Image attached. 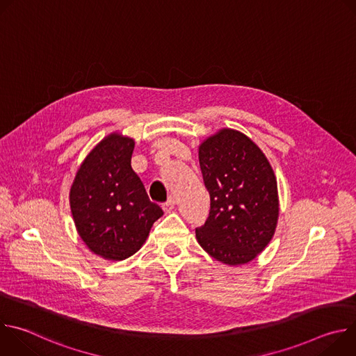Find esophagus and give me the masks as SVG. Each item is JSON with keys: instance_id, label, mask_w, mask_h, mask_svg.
<instances>
[{"instance_id": "1", "label": "esophagus", "mask_w": 356, "mask_h": 356, "mask_svg": "<svg viewBox=\"0 0 356 356\" xmlns=\"http://www.w3.org/2000/svg\"><path fill=\"white\" fill-rule=\"evenodd\" d=\"M175 206H176V200H175L173 197H170V198L165 202V204L162 206V209H163L165 213H170V211L175 209Z\"/></svg>"}]
</instances>
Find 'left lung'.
<instances>
[{"label":"left lung","mask_w":356,"mask_h":356,"mask_svg":"<svg viewBox=\"0 0 356 356\" xmlns=\"http://www.w3.org/2000/svg\"><path fill=\"white\" fill-rule=\"evenodd\" d=\"M198 159L210 193V216L195 229V238L221 264H249L269 245L277 227L275 172L261 147L231 128L202 140Z\"/></svg>","instance_id":"8db88e82"}]
</instances>
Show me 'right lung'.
<instances>
[{"label": "right lung", "instance_id": "obj_1", "mask_svg": "<svg viewBox=\"0 0 356 356\" xmlns=\"http://www.w3.org/2000/svg\"><path fill=\"white\" fill-rule=\"evenodd\" d=\"M135 140L121 132L101 139L81 162L69 201L79 236L95 255L124 261L163 216L131 166Z\"/></svg>", "mask_w": 356, "mask_h": 356}]
</instances>
